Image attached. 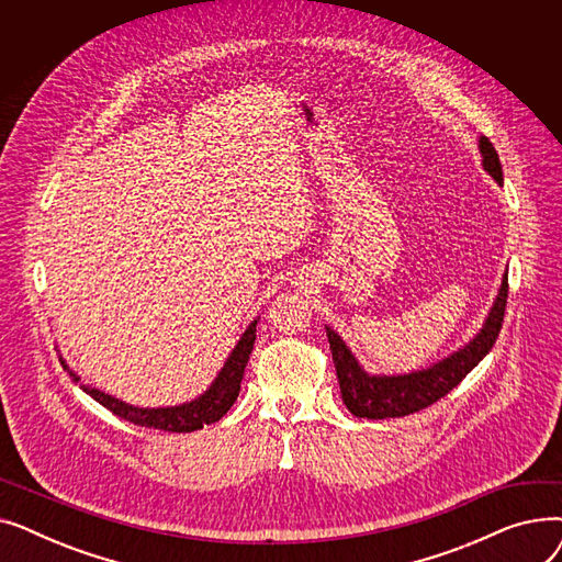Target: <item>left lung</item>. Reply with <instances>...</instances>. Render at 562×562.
Returning <instances> with one entry per match:
<instances>
[{
  "label": "left lung",
  "mask_w": 562,
  "mask_h": 562,
  "mask_svg": "<svg viewBox=\"0 0 562 562\" xmlns=\"http://www.w3.org/2000/svg\"><path fill=\"white\" fill-rule=\"evenodd\" d=\"M481 155H483L485 170L498 184L504 182L498 155L487 136H481ZM506 303H508V276L504 278V282H501L496 303L485 321V328L479 333L476 339H471L462 350L453 352L451 358L426 371L392 375V378L387 375L375 378L364 373L356 362V358L350 356V350L344 346V341L330 328H326L341 398L350 415H356L360 419H394V417L412 415V412H419L437 403L439 398H445L492 350L501 333V326H504Z\"/></svg>",
  "instance_id": "8db88e82"
}]
</instances>
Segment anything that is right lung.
Returning a JSON list of instances; mask_svg holds the SVG:
<instances>
[{
  "label": "right lung",
  "mask_w": 562,
  "mask_h": 562,
  "mask_svg": "<svg viewBox=\"0 0 562 562\" xmlns=\"http://www.w3.org/2000/svg\"><path fill=\"white\" fill-rule=\"evenodd\" d=\"M255 326H257V321L250 323V328L246 330V335L239 339V344H236V348L232 350V356L225 362L223 371L218 373L212 390L204 392V396H200L198 401H191L187 405L143 409V407H134V405L117 401V398H113V396H109L100 390L83 387V392L91 394V398H95L102 407L111 409L115 417H121L125 422L143 426V428H155V430H164V432L200 430L204 426L216 424L218 419H223L227 415V409L234 405L236 396H239L241 378L246 373V364H248V358H250L252 346H255ZM75 380H79V378H75Z\"/></svg>",
  "instance_id": "right-lung-1"
}]
</instances>
